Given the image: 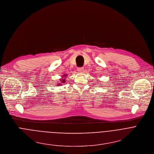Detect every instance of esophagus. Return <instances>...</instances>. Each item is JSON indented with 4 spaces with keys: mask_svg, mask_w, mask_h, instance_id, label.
<instances>
[{
    "mask_svg": "<svg viewBox=\"0 0 154 154\" xmlns=\"http://www.w3.org/2000/svg\"><path fill=\"white\" fill-rule=\"evenodd\" d=\"M77 70H78V72L81 73V72H82L83 70H84V68H83V67H79V68H77Z\"/></svg>",
    "mask_w": 154,
    "mask_h": 154,
    "instance_id": "esophagus-1",
    "label": "esophagus"
}]
</instances>
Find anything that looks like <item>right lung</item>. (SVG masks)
Here are the masks:
<instances>
[{
	"label": "right lung",
	"instance_id": "obj_1",
	"mask_svg": "<svg viewBox=\"0 0 154 154\" xmlns=\"http://www.w3.org/2000/svg\"><path fill=\"white\" fill-rule=\"evenodd\" d=\"M63 76H64V77H66V75H63ZM62 78H63V77H62ZM60 82H61L62 83H64V82H65V79H62H62L60 80ZM59 84H58L57 86H59Z\"/></svg>",
	"mask_w": 154,
	"mask_h": 154
}]
</instances>
